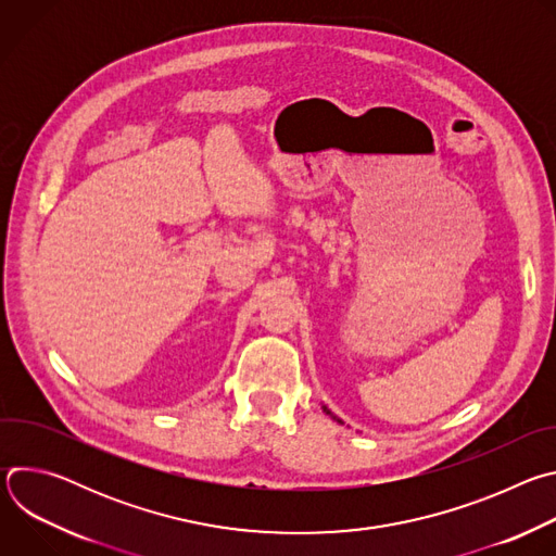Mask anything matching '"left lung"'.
<instances>
[{
	"instance_id": "1",
	"label": "left lung",
	"mask_w": 556,
	"mask_h": 556,
	"mask_svg": "<svg viewBox=\"0 0 556 556\" xmlns=\"http://www.w3.org/2000/svg\"><path fill=\"white\" fill-rule=\"evenodd\" d=\"M324 412H326V414H330V409H328V407H324ZM330 416H332V414H330ZM332 418H334V420H337V422H341V420H339V418H337V416H332Z\"/></svg>"
}]
</instances>
